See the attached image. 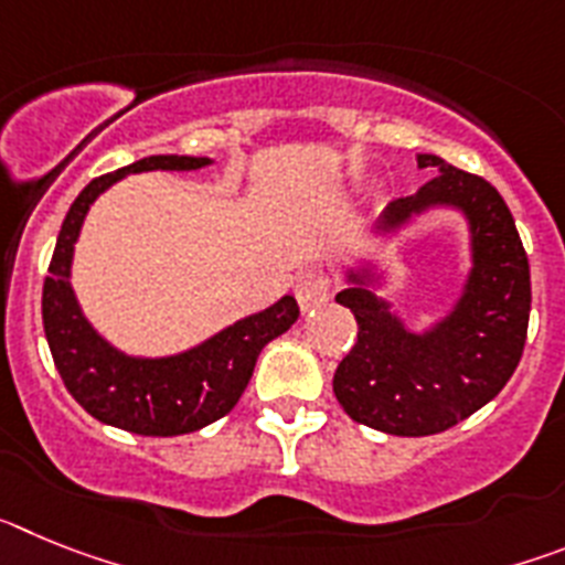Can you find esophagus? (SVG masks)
I'll return each instance as SVG.
<instances>
[{
    "mask_svg": "<svg viewBox=\"0 0 565 565\" xmlns=\"http://www.w3.org/2000/svg\"><path fill=\"white\" fill-rule=\"evenodd\" d=\"M294 294H297V302L302 311H311V308L322 306L328 297H331V286H328V279L322 274H302L297 279V286H294Z\"/></svg>",
    "mask_w": 565,
    "mask_h": 565,
    "instance_id": "34e87169",
    "label": "esophagus"
}]
</instances>
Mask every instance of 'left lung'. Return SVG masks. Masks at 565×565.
<instances>
[{
	"label": "left lung",
	"mask_w": 565,
	"mask_h": 565,
	"mask_svg": "<svg viewBox=\"0 0 565 565\" xmlns=\"http://www.w3.org/2000/svg\"><path fill=\"white\" fill-rule=\"evenodd\" d=\"M433 178L384 209L376 250L430 211L468 223L470 268L457 302L430 327L411 329L377 294L375 252L344 266L337 302L356 317V344L333 373V393L353 422L391 436H433L481 411L515 373L526 342L532 286L512 212L492 183L438 154H416Z\"/></svg>",
	"instance_id": "left-lung-1"
}]
</instances>
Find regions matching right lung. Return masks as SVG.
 I'll list each match as a JSON object with an SVG mask.
<instances>
[{"label": "right lung", "mask_w": 565, "mask_h": 565, "mask_svg": "<svg viewBox=\"0 0 565 565\" xmlns=\"http://www.w3.org/2000/svg\"><path fill=\"white\" fill-rule=\"evenodd\" d=\"M212 158L149 154L102 174L82 189L56 239L42 291L44 337L64 387L84 411L109 427L138 436H183L217 422L246 391L259 351L297 322V299L286 294L266 311L237 319L201 344L172 356H135L115 348L84 317L73 291V254L89 206L127 174L194 172Z\"/></svg>", "instance_id": "1"}]
</instances>
